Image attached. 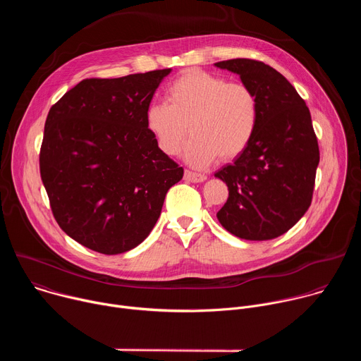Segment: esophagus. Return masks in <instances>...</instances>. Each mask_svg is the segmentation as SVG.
Returning a JSON list of instances; mask_svg holds the SVG:
<instances>
[{
  "label": "esophagus",
  "instance_id": "34e87169",
  "mask_svg": "<svg viewBox=\"0 0 361 361\" xmlns=\"http://www.w3.org/2000/svg\"><path fill=\"white\" fill-rule=\"evenodd\" d=\"M205 178L204 174H200V173H194V171H190V170H185L184 171V180L185 181H190V183H202Z\"/></svg>",
  "mask_w": 361,
  "mask_h": 361
}]
</instances>
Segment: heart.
I'll use <instances>...</instances> for the list:
<instances>
[{"mask_svg":"<svg viewBox=\"0 0 361 361\" xmlns=\"http://www.w3.org/2000/svg\"><path fill=\"white\" fill-rule=\"evenodd\" d=\"M167 102H152L145 123L157 147L176 156L188 131L185 160L205 167L217 157L233 160L248 147L259 126V99L243 82L202 70H187L167 90ZM190 130H188V128Z\"/></svg>","mask_w":361,"mask_h":361,"instance_id":"1","label":"heart"}]
</instances>
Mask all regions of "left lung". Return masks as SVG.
Here are the masks:
<instances>
[{
	"label": "left lung",
	"mask_w": 361,
	"mask_h": 361,
	"mask_svg": "<svg viewBox=\"0 0 361 361\" xmlns=\"http://www.w3.org/2000/svg\"><path fill=\"white\" fill-rule=\"evenodd\" d=\"M216 66L238 74L260 110L248 147L214 174L228 187L217 219L235 237L271 240L312 204L320 151L310 110L286 77L262 61L234 59Z\"/></svg>",
	"instance_id": "obj_1"
}]
</instances>
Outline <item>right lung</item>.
Instances as JSON below:
<instances>
[{"mask_svg":"<svg viewBox=\"0 0 361 361\" xmlns=\"http://www.w3.org/2000/svg\"><path fill=\"white\" fill-rule=\"evenodd\" d=\"M170 71L87 78L49 109L41 180L61 230L90 250L113 255L142 243L183 178L145 123Z\"/></svg>","mask_w":361,"mask_h":361,"instance_id":"obj_1","label":"right lung"}]
</instances>
